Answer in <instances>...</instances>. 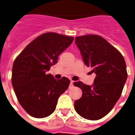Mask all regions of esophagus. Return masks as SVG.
Here are the masks:
<instances>
[{
	"label": "esophagus",
	"mask_w": 135,
	"mask_h": 135,
	"mask_svg": "<svg viewBox=\"0 0 135 135\" xmlns=\"http://www.w3.org/2000/svg\"><path fill=\"white\" fill-rule=\"evenodd\" d=\"M73 86V81H70V88H72Z\"/></svg>",
	"instance_id": "1"
}]
</instances>
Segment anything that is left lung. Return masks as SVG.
Returning <instances> with one entry per match:
<instances>
[{"instance_id":"obj_1","label":"left lung","mask_w":135,"mask_h":135,"mask_svg":"<svg viewBox=\"0 0 135 135\" xmlns=\"http://www.w3.org/2000/svg\"><path fill=\"white\" fill-rule=\"evenodd\" d=\"M86 66L96 76L92 86L74 82L82 96L74 102L76 112L88 120H96L112 110L122 93L127 79L126 64L122 54L103 37L86 35L75 37Z\"/></svg>"}]
</instances>
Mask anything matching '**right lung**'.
Listing matches in <instances>:
<instances>
[{
	"label": "right lung",
	"instance_id": "add662e5",
	"mask_svg": "<svg viewBox=\"0 0 135 135\" xmlns=\"http://www.w3.org/2000/svg\"><path fill=\"white\" fill-rule=\"evenodd\" d=\"M74 37L56 33L40 35L27 45L13 63L12 84L19 104L35 118H45L54 112L59 96L70 81L56 79L47 72L58 62L59 56Z\"/></svg>",
	"mask_w": 135,
	"mask_h": 135
}]
</instances>
